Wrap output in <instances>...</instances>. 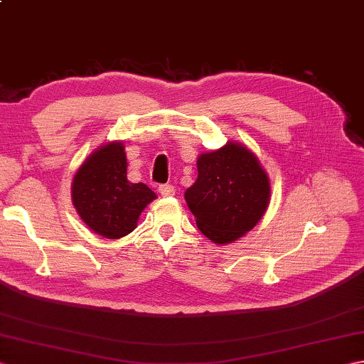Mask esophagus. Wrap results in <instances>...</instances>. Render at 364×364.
<instances>
[{"label": "esophagus", "mask_w": 364, "mask_h": 364, "mask_svg": "<svg viewBox=\"0 0 364 364\" xmlns=\"http://www.w3.org/2000/svg\"><path fill=\"white\" fill-rule=\"evenodd\" d=\"M158 191L162 197H172L175 194V188L172 184H161Z\"/></svg>", "instance_id": "34e87169"}]
</instances>
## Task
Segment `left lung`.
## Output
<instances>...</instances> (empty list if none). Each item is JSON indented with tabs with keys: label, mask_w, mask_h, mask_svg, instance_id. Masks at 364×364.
I'll list each match as a JSON object with an SVG mask.
<instances>
[{
	"label": "left lung",
	"mask_w": 364,
	"mask_h": 364,
	"mask_svg": "<svg viewBox=\"0 0 364 364\" xmlns=\"http://www.w3.org/2000/svg\"><path fill=\"white\" fill-rule=\"evenodd\" d=\"M197 168V181L184 192V200L210 241L231 244L257 227L270 202V181L249 146L228 141L200 153Z\"/></svg>",
	"instance_id": "obj_1"
}]
</instances>
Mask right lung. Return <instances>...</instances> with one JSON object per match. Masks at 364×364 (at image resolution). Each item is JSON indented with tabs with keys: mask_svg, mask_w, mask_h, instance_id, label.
Wrapping results in <instances>:
<instances>
[{
	"mask_svg": "<svg viewBox=\"0 0 364 364\" xmlns=\"http://www.w3.org/2000/svg\"><path fill=\"white\" fill-rule=\"evenodd\" d=\"M154 198L156 194L146 184L128 181L122 141L100 145L84 159L72 181V202L80 219L106 239L129 235Z\"/></svg>",
	"mask_w": 364,
	"mask_h": 364,
	"instance_id": "1",
	"label": "right lung"
}]
</instances>
